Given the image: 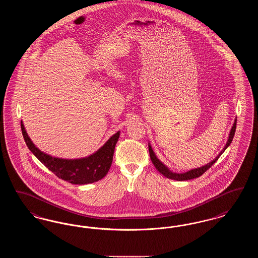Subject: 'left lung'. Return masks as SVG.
Here are the masks:
<instances>
[{
  "label": "left lung",
  "mask_w": 258,
  "mask_h": 258,
  "mask_svg": "<svg viewBox=\"0 0 258 258\" xmlns=\"http://www.w3.org/2000/svg\"><path fill=\"white\" fill-rule=\"evenodd\" d=\"M236 122H237V120L235 119L233 125H232V127H231V130H230V134H229V136H228V140H227L225 146L223 148V150H221V153L216 157V159L211 160L209 163L203 165V166H201V167H197V168L191 169V170H189V171L184 172V173H176V172L171 171L164 163H162V162L157 158V156L155 155L153 149H152L150 143H149L148 146H149V153H150L151 160H152L153 164L155 165L156 169H158V171L160 172V174H162L164 177H166V178H168V179L176 180V181H187V180H191V179H195V178H197V177H200L204 172L207 171L209 168H210L217 160H219V158L222 155V153L227 149V147L230 145V143L232 142V139H233L234 135H235V131H236Z\"/></svg>",
  "instance_id": "1"
}]
</instances>
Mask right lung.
<instances>
[{
	"label": "right lung",
	"mask_w": 258,
	"mask_h": 258,
	"mask_svg": "<svg viewBox=\"0 0 258 258\" xmlns=\"http://www.w3.org/2000/svg\"><path fill=\"white\" fill-rule=\"evenodd\" d=\"M21 130L27 146L38 160L57 177L74 184H92L98 182L107 174L113 160L115 146L120 136V132L112 135L103 146L88 157L67 160L52 157L36 147L27 134L22 121Z\"/></svg>",
	"instance_id": "1"
}]
</instances>
